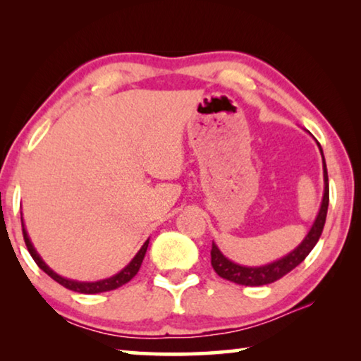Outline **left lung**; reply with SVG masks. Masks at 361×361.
<instances>
[{
    "mask_svg": "<svg viewBox=\"0 0 361 361\" xmlns=\"http://www.w3.org/2000/svg\"><path fill=\"white\" fill-rule=\"evenodd\" d=\"M317 145H319L322 157H323L322 146L320 143ZM323 180H325V192H323V200H322L319 215H317L312 228H310V231L307 232V235L304 237V240L299 243L291 253L283 256V258L271 262V264L250 267V266H240V264H235V262H232L231 259L226 258L221 252H219V248L215 245V243H212V252H210L212 266L215 269L218 276L229 280V282H234L239 285L261 286V285L276 282V280L282 279L283 276H286V274L291 272L296 266L301 264V262L305 259V256L312 252L315 243L319 242L323 232V226H325V221H326L329 188H328V172H326L325 157H323Z\"/></svg>",
    "mask_w": 361,
    "mask_h": 361,
    "instance_id": "1",
    "label": "left lung"
}]
</instances>
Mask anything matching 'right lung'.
Segmentation results:
<instances>
[{
    "mask_svg": "<svg viewBox=\"0 0 361 361\" xmlns=\"http://www.w3.org/2000/svg\"><path fill=\"white\" fill-rule=\"evenodd\" d=\"M22 232H23V240H25V245L28 248L30 255H32V258L35 259L36 264L39 266V269H42L49 277L56 280L57 283H60L65 288H68L71 291H78V293H84V295H95V293H103V291H111L119 288V286L126 285L127 282H130V280L137 276V272L140 271V266H142L143 258L146 255V250H148V243L149 239L143 243V247L140 248V252L133 256V259L127 264L124 269H122L121 272L116 274V276L105 279V280H99V282H76V280H70V279H65L62 276H59L52 271L51 267H49L44 261L41 259V256L36 252L32 240H30V237L27 234V229H25V224H23V219H22Z\"/></svg>",
    "mask_w": 361,
    "mask_h": 361,
    "instance_id": "right-lung-1",
    "label": "right lung"
}]
</instances>
